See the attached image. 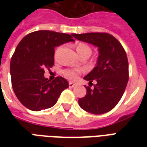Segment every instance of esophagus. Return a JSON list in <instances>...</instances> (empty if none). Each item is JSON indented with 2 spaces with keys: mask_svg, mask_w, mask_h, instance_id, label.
Returning <instances> with one entry per match:
<instances>
[{
  "mask_svg": "<svg viewBox=\"0 0 147 147\" xmlns=\"http://www.w3.org/2000/svg\"><path fill=\"white\" fill-rule=\"evenodd\" d=\"M68 85H69V87H70V88H72V87H74V86H76V84H75V83H71V82L68 83Z\"/></svg>",
  "mask_w": 147,
  "mask_h": 147,
  "instance_id": "34e87169",
  "label": "esophagus"
}]
</instances>
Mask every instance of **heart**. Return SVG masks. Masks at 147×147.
<instances>
[{"instance_id":"1","label":"heart","mask_w":147,"mask_h":147,"mask_svg":"<svg viewBox=\"0 0 147 147\" xmlns=\"http://www.w3.org/2000/svg\"><path fill=\"white\" fill-rule=\"evenodd\" d=\"M76 50L78 52V53L80 54V57L85 54L90 55V53H91V49H90V48L86 44L83 43V42H80V43H79L77 45ZM79 72H80L79 71L73 70V69H64L63 71V75H64V76L66 79H67V80L74 81V80H76L78 78Z\"/></svg>"}]
</instances>
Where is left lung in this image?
I'll use <instances>...</instances> for the list:
<instances>
[{
    "mask_svg": "<svg viewBox=\"0 0 147 147\" xmlns=\"http://www.w3.org/2000/svg\"><path fill=\"white\" fill-rule=\"evenodd\" d=\"M80 41L98 48L96 67L83 79L93 84L94 89L86 87V94L79 99L83 110L92 114H103L117 105L122 98L128 81V61L123 46L107 33L71 34Z\"/></svg>",
    "mask_w": 147,
    "mask_h": 147,
    "instance_id": "8db88e82",
    "label": "left lung"
}]
</instances>
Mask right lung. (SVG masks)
<instances>
[{
	"mask_svg": "<svg viewBox=\"0 0 147 147\" xmlns=\"http://www.w3.org/2000/svg\"><path fill=\"white\" fill-rule=\"evenodd\" d=\"M72 36L51 30H37L18 44L11 59V85L19 101L32 111L51 108L61 92L68 87L64 78H45V69L54 64V48L74 42Z\"/></svg>",
	"mask_w": 147,
	"mask_h": 147,
	"instance_id": "right-lung-1",
	"label": "right lung"
}]
</instances>
